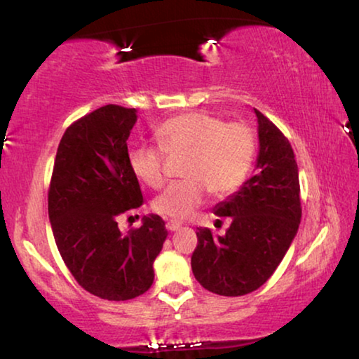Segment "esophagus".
I'll return each mask as SVG.
<instances>
[{"instance_id":"obj_1","label":"esophagus","mask_w":359,"mask_h":359,"mask_svg":"<svg viewBox=\"0 0 359 359\" xmlns=\"http://www.w3.org/2000/svg\"><path fill=\"white\" fill-rule=\"evenodd\" d=\"M180 227L181 224L176 222V220H168V222H166V229H168L170 232H175V230H178Z\"/></svg>"}]
</instances>
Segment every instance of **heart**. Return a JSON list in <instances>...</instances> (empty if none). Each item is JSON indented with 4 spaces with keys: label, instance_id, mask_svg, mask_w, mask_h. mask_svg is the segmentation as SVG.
I'll return each instance as SVG.
<instances>
[{
    "label": "heart",
    "instance_id": "1",
    "mask_svg": "<svg viewBox=\"0 0 359 359\" xmlns=\"http://www.w3.org/2000/svg\"><path fill=\"white\" fill-rule=\"evenodd\" d=\"M160 147L137 145L129 151L132 173L151 189L165 181V154L186 155L183 181L156 196L151 208L166 219L183 220L212 198H225L247 181L257 155V137L243 122L227 124L222 117L193 111L171 117L155 132Z\"/></svg>",
    "mask_w": 359,
    "mask_h": 359
}]
</instances>
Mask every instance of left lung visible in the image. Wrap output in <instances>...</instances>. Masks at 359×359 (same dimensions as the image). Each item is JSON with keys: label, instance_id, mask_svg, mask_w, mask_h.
Listing matches in <instances>:
<instances>
[{"label": "left lung", "instance_id": "8db88e82", "mask_svg": "<svg viewBox=\"0 0 359 359\" xmlns=\"http://www.w3.org/2000/svg\"><path fill=\"white\" fill-rule=\"evenodd\" d=\"M259 151L255 175L214 208L230 219L225 235L199 227L191 268L201 286L219 296H245L271 278L301 224V186L292 147L255 109Z\"/></svg>", "mask_w": 359, "mask_h": 359}]
</instances>
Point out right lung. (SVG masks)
Instances as JSON below:
<instances>
[{"mask_svg":"<svg viewBox=\"0 0 359 359\" xmlns=\"http://www.w3.org/2000/svg\"><path fill=\"white\" fill-rule=\"evenodd\" d=\"M137 111L107 104L68 127L48 189V219L67 268L88 292L129 301L154 283V262L166 240L160 215L122 233L117 217L144 203L129 165L127 139Z\"/></svg>","mask_w":359,"mask_h":359,"instance_id":"right-lung-1","label":"right lung"}]
</instances>
